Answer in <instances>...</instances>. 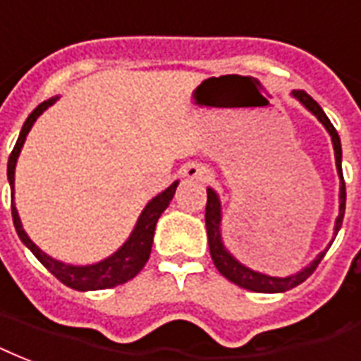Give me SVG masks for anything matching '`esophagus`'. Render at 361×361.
Returning a JSON list of instances; mask_svg holds the SVG:
<instances>
[{
	"mask_svg": "<svg viewBox=\"0 0 361 361\" xmlns=\"http://www.w3.org/2000/svg\"><path fill=\"white\" fill-rule=\"evenodd\" d=\"M186 177L194 178V180H207L211 177V171L203 165L192 164L186 167Z\"/></svg>",
	"mask_w": 361,
	"mask_h": 361,
	"instance_id": "34e87169",
	"label": "esophagus"
}]
</instances>
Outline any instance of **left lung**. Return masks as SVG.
<instances>
[{
    "instance_id": "8db88e82",
    "label": "left lung",
    "mask_w": 361,
    "mask_h": 361,
    "mask_svg": "<svg viewBox=\"0 0 361 361\" xmlns=\"http://www.w3.org/2000/svg\"><path fill=\"white\" fill-rule=\"evenodd\" d=\"M291 97L297 99L302 104V106L318 118V121L325 127V131L329 133L333 142V150H335V165H337V175L341 178V186H338V215L335 219V228H333V240L335 235L343 226V219H345V207H346V186L345 178H343V148H341V139H338L337 129L333 127V123L329 121V118L325 116V112L322 110L318 102L310 97L305 91L300 89H295L291 91ZM205 226H207V240H209V251L211 259L215 262L216 270L226 278V280L234 281L235 286L243 287V289H249V291H257V293H283V291H289L293 289L299 283L310 276V274L316 270L318 262L324 259V255L327 249L331 247V243L327 245L325 251L314 259L308 267H305L302 270L295 274H289L286 278H280V276H270V274L259 272V270H253V268L245 267L240 259H235L234 255L230 253V249L224 245V240H222V205L221 197L213 188H207V207H205Z\"/></svg>"
}]
</instances>
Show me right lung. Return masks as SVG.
I'll return each instance as SVG.
<instances>
[{"label": "right lung", "instance_id": "obj_1", "mask_svg": "<svg viewBox=\"0 0 361 361\" xmlns=\"http://www.w3.org/2000/svg\"><path fill=\"white\" fill-rule=\"evenodd\" d=\"M61 97H51L49 100L42 102L39 106L30 114L28 119L24 121L23 129H20V135L16 139V145L13 148L9 156V161H7V178H9L11 186V197H15V167L16 159L20 156V150H23L24 140L28 137L30 129L34 127L36 119L42 116L49 106H53L56 100ZM178 180L171 184L169 188H165L164 192H159L158 196L152 197L150 202L146 203V207L142 209V213L137 219V224L135 228L129 234L123 245L114 251L110 257L102 259V261L94 262V264H85V267H78V264H68V262L56 261L53 257H49L45 251L37 247L36 243L30 240V235L26 234V230L23 228V222H20V216H18V211H16L15 200L11 202V213H13V222H15V230L20 242L26 245V247L36 255V259L42 262L43 267L47 268L49 272L53 274L55 278L64 283V286L72 287L75 291H97V289H108V287H116L119 283H126L131 278H135L137 274L145 268L148 257H150L152 251V242H154V232H156V224H158V219L161 216L167 207H169L171 200L175 196V190H177Z\"/></svg>", "mask_w": 361, "mask_h": 361}]
</instances>
